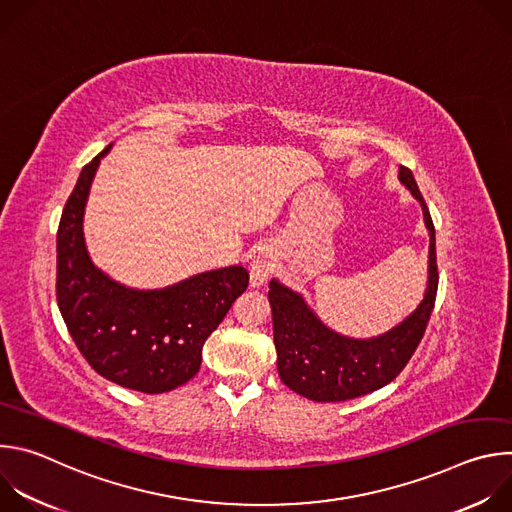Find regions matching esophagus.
<instances>
[{
    "instance_id": "esophagus-1",
    "label": "esophagus",
    "mask_w": 512,
    "mask_h": 512,
    "mask_svg": "<svg viewBox=\"0 0 512 512\" xmlns=\"http://www.w3.org/2000/svg\"><path fill=\"white\" fill-rule=\"evenodd\" d=\"M273 269H275V259H273V255H271L269 251H259V253L253 257L251 267H249V271H251V285H253V287H261V285L269 279V275L273 273Z\"/></svg>"
}]
</instances>
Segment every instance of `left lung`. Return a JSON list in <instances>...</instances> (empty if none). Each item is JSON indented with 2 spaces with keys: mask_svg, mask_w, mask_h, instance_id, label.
Wrapping results in <instances>:
<instances>
[{
  "mask_svg": "<svg viewBox=\"0 0 512 512\" xmlns=\"http://www.w3.org/2000/svg\"><path fill=\"white\" fill-rule=\"evenodd\" d=\"M399 180L419 200L429 231L425 296L417 310L399 326L377 338H348L324 326L296 291L281 285L277 279L269 283L277 373L291 391L302 397L318 403H336L373 393L405 369L423 338L435 304L437 279H440L435 261V229L411 170L399 166Z\"/></svg>",
  "mask_w": 512,
  "mask_h": 512,
  "instance_id": "1",
  "label": "left lung"
}]
</instances>
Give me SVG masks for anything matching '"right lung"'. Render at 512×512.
Returning a JSON list of instances; mask_svg holds the SVG:
<instances>
[{"instance_id":"1","label":"right lung","mask_w":512,"mask_h":512,"mask_svg":"<svg viewBox=\"0 0 512 512\" xmlns=\"http://www.w3.org/2000/svg\"><path fill=\"white\" fill-rule=\"evenodd\" d=\"M107 148L81 172L56 233V300L64 324L91 367L111 383L166 393L200 369L202 346L249 285L241 265L198 273L164 289H131L87 253L83 214Z\"/></svg>"}]
</instances>
